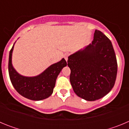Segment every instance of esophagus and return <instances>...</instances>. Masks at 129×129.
<instances>
[{"mask_svg":"<svg viewBox=\"0 0 129 129\" xmlns=\"http://www.w3.org/2000/svg\"><path fill=\"white\" fill-rule=\"evenodd\" d=\"M68 56H69V53H64V59H65L66 61H67V60H68Z\"/></svg>","mask_w":129,"mask_h":129,"instance_id":"obj_1","label":"esophagus"}]
</instances>
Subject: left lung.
Returning a JSON list of instances; mask_svg holds the SVG:
<instances>
[{"label": "left lung", "instance_id": "obj_1", "mask_svg": "<svg viewBox=\"0 0 129 129\" xmlns=\"http://www.w3.org/2000/svg\"><path fill=\"white\" fill-rule=\"evenodd\" d=\"M70 81L74 92L86 101L107 95L116 81L118 64L109 39L95 29L94 40L83 50L68 57Z\"/></svg>", "mask_w": 129, "mask_h": 129}]
</instances>
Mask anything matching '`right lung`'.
Instances as JSON below:
<instances>
[{"mask_svg":"<svg viewBox=\"0 0 129 129\" xmlns=\"http://www.w3.org/2000/svg\"><path fill=\"white\" fill-rule=\"evenodd\" d=\"M14 46V44H13ZM13 46L10 52L8 71L13 87L20 95L34 101L44 100L52 95L57 76L63 67L67 65L65 59L55 63L35 77H24L19 74L11 64Z\"/></svg>","mask_w":129,"mask_h":129,"instance_id":"right-lung-1","label":"right lung"}]
</instances>
